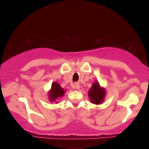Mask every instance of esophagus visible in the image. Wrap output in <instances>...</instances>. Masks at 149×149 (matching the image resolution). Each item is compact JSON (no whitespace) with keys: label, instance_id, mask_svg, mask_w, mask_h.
Masks as SVG:
<instances>
[{"label":"esophagus","instance_id":"obj_1","mask_svg":"<svg viewBox=\"0 0 149 149\" xmlns=\"http://www.w3.org/2000/svg\"><path fill=\"white\" fill-rule=\"evenodd\" d=\"M74 87L75 89H79V88H80V85H79V83H75L74 84Z\"/></svg>","mask_w":149,"mask_h":149}]
</instances>
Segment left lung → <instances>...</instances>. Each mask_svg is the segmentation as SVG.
<instances>
[{
  "label": "left lung",
  "instance_id": "1",
  "mask_svg": "<svg viewBox=\"0 0 149 149\" xmlns=\"http://www.w3.org/2000/svg\"><path fill=\"white\" fill-rule=\"evenodd\" d=\"M88 93L91 102L92 103L95 104H99L102 102L104 97L105 96L104 89H102L100 87L99 83L97 81H95L92 85V87L89 89Z\"/></svg>",
  "mask_w": 149,
  "mask_h": 149
}]
</instances>
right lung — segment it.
<instances>
[{
    "label": "right lung",
    "mask_w": 149,
    "mask_h": 149,
    "mask_svg": "<svg viewBox=\"0 0 149 149\" xmlns=\"http://www.w3.org/2000/svg\"><path fill=\"white\" fill-rule=\"evenodd\" d=\"M64 93L65 91L61 87L60 85L56 82H54L52 84V89H51L49 93L50 100L52 102L56 101V100L57 98L63 96Z\"/></svg>",
    "instance_id": "right-lung-1"
}]
</instances>
